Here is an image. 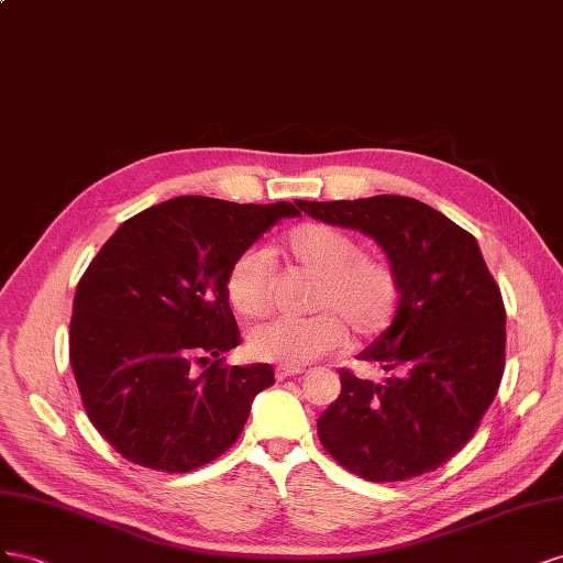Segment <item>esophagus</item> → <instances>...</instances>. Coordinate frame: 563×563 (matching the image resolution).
<instances>
[{"label": "esophagus", "mask_w": 563, "mask_h": 563, "mask_svg": "<svg viewBox=\"0 0 563 563\" xmlns=\"http://www.w3.org/2000/svg\"><path fill=\"white\" fill-rule=\"evenodd\" d=\"M297 375H301L299 367H278V371H276V379H280V382L297 377Z\"/></svg>", "instance_id": "1"}]
</instances>
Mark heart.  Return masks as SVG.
I'll list each match as a JSON object with an SVG mask.
<instances>
[{
    "label": "heart",
    "instance_id": "obj_1",
    "mask_svg": "<svg viewBox=\"0 0 563 563\" xmlns=\"http://www.w3.org/2000/svg\"><path fill=\"white\" fill-rule=\"evenodd\" d=\"M280 254L316 278L307 318H278L256 328L247 349L256 361L301 367L356 336H377L398 313L400 280L387 256L363 252L358 238L330 223H301L285 235ZM223 295L245 320H260L273 301V256L250 247L231 264Z\"/></svg>",
    "mask_w": 563,
    "mask_h": 563
}]
</instances>
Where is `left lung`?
<instances>
[{"instance_id":"obj_1","label":"left lung","mask_w":563,"mask_h":563,"mask_svg":"<svg viewBox=\"0 0 563 563\" xmlns=\"http://www.w3.org/2000/svg\"><path fill=\"white\" fill-rule=\"evenodd\" d=\"M297 207L371 235L398 273L394 323L361 351L389 377L340 371L342 394L318 417L325 451L367 481H406L460 453L505 371V303L476 238L404 196Z\"/></svg>"}]
</instances>
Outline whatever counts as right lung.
Listing matches in <instances>:
<instances>
[{"label":"right lung","mask_w":563,"mask_h":563,"mask_svg":"<svg viewBox=\"0 0 563 563\" xmlns=\"http://www.w3.org/2000/svg\"><path fill=\"white\" fill-rule=\"evenodd\" d=\"M297 214L292 202L181 196L126 219L93 256L73 301L70 365L91 424L122 457L184 474L238 441L276 379L268 363L223 365L240 344L223 280Z\"/></svg>","instance_id":"add662e5"}]
</instances>
